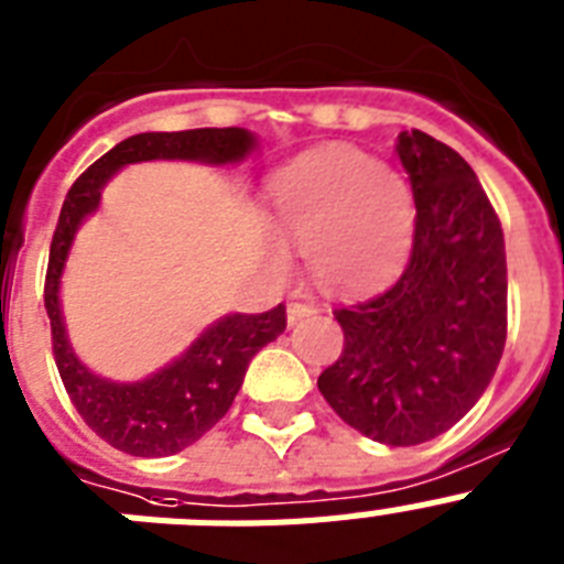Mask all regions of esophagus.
<instances>
[{"label": "esophagus", "instance_id": "1", "mask_svg": "<svg viewBox=\"0 0 564 564\" xmlns=\"http://www.w3.org/2000/svg\"><path fill=\"white\" fill-rule=\"evenodd\" d=\"M315 315V303H303V301H292L286 306V321L289 326H295L297 321H303V317Z\"/></svg>", "mask_w": 564, "mask_h": 564}]
</instances>
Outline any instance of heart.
<instances>
[{"mask_svg":"<svg viewBox=\"0 0 564 564\" xmlns=\"http://www.w3.org/2000/svg\"><path fill=\"white\" fill-rule=\"evenodd\" d=\"M272 207L281 234L306 252L315 281L337 295L389 283L417 235V204L405 175L355 147L315 150L281 170ZM282 239L263 229V249L281 267L289 261Z\"/></svg>","mask_w":564,"mask_h":564,"instance_id":"b5f03b06","label":"heart"}]
</instances>
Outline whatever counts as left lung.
<instances>
[{"instance_id": "8db88e82", "label": "left lung", "mask_w": 564, "mask_h": 564, "mask_svg": "<svg viewBox=\"0 0 564 564\" xmlns=\"http://www.w3.org/2000/svg\"><path fill=\"white\" fill-rule=\"evenodd\" d=\"M417 204L405 272L383 295L337 310L343 355L317 389L343 423L386 445H420L474 409L506 349V241L477 173L423 130L398 135Z\"/></svg>"}]
</instances>
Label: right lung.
Here are the masks:
<instances>
[{"label": "right lung", "mask_w": 564, "mask_h": 564, "mask_svg": "<svg viewBox=\"0 0 564 564\" xmlns=\"http://www.w3.org/2000/svg\"><path fill=\"white\" fill-rule=\"evenodd\" d=\"M258 135L243 127H200L181 133H139L116 144L78 175L58 215L45 281L53 355L73 405L105 443L133 457H170L200 440L224 417L258 351L286 329V310L229 312L209 323L187 349L141 380H110L76 355L62 312V275L82 224L99 213L112 175L141 161H198L227 166L249 159Z\"/></svg>", "instance_id": "add662e5"}]
</instances>
